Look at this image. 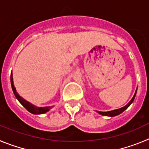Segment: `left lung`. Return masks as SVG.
Instances as JSON below:
<instances>
[{"mask_svg": "<svg viewBox=\"0 0 149 149\" xmlns=\"http://www.w3.org/2000/svg\"><path fill=\"white\" fill-rule=\"evenodd\" d=\"M136 92H135V93H134V96L133 98L131 99V101H130L129 102H128V104L125 105V106L123 107V108H119V109H116V110H113V111H107V112H102V111H97V112L99 113H100V114L103 115V116H116V115L120 114L121 113H123L125 110H126L127 108H128V107L130 106V104H131V103L133 102V101L134 100L135 96H136Z\"/></svg>", "mask_w": 149, "mask_h": 149, "instance_id": "obj_1", "label": "left lung"}]
</instances>
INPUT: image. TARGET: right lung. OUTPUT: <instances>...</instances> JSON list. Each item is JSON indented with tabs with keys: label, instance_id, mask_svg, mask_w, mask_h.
Listing matches in <instances>:
<instances>
[{
	"label": "right lung",
	"instance_id": "obj_1",
	"mask_svg": "<svg viewBox=\"0 0 149 149\" xmlns=\"http://www.w3.org/2000/svg\"><path fill=\"white\" fill-rule=\"evenodd\" d=\"M10 80H11V85L12 88H13V93H14L15 96L17 98V100L20 102L23 106L28 111H29L30 113H34V114H41V113H45L46 112H47L50 108H52V107H44V108H39V107H36L33 104H32L31 103L28 102L27 101L23 99L21 96H20L18 94V93L16 92L15 88L14 86V84H13V74L11 73V76H10Z\"/></svg>",
	"mask_w": 149,
	"mask_h": 149
}]
</instances>
